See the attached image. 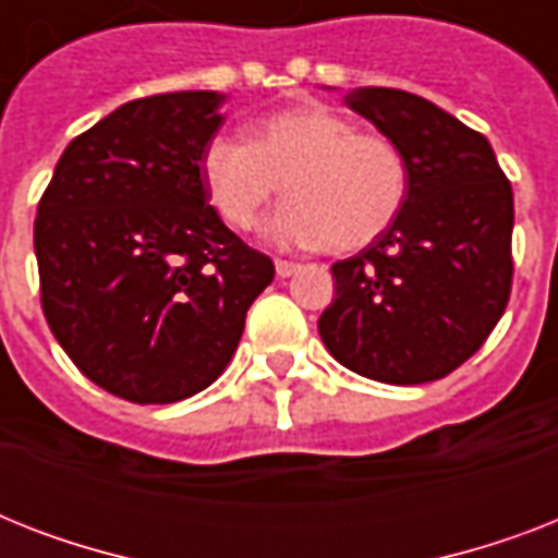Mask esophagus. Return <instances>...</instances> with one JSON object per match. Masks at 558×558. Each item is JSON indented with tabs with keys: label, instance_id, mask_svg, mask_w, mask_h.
<instances>
[{
	"label": "esophagus",
	"instance_id": "esophagus-1",
	"mask_svg": "<svg viewBox=\"0 0 558 558\" xmlns=\"http://www.w3.org/2000/svg\"><path fill=\"white\" fill-rule=\"evenodd\" d=\"M275 271H278V278H289V275H295L298 271V263L275 260Z\"/></svg>",
	"mask_w": 558,
	"mask_h": 558
}]
</instances>
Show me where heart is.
Instances as JSON below:
<instances>
[{
	"mask_svg": "<svg viewBox=\"0 0 558 558\" xmlns=\"http://www.w3.org/2000/svg\"><path fill=\"white\" fill-rule=\"evenodd\" d=\"M199 177L210 208L234 231H248L283 182L289 199L263 226V236L283 248L359 252L397 222L408 199V161L397 144L359 133L327 107L263 118L252 142L214 135Z\"/></svg>",
	"mask_w": 558,
	"mask_h": 558,
	"instance_id": "heart-1",
	"label": "heart"
}]
</instances>
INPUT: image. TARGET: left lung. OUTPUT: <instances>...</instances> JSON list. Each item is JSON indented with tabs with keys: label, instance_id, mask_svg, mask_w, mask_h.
I'll use <instances>...</instances> for the list:
<instances>
[{
	"label": "left lung",
	"instance_id": "left-lung-1",
	"mask_svg": "<svg viewBox=\"0 0 558 558\" xmlns=\"http://www.w3.org/2000/svg\"><path fill=\"white\" fill-rule=\"evenodd\" d=\"M348 107L397 144L408 199L367 248L332 263L324 344L367 379L423 385L475 356L512 287V187L484 135L402 89L362 86Z\"/></svg>",
	"mask_w": 558,
	"mask_h": 558
}]
</instances>
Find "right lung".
Returning <instances> with one entry per match:
<instances>
[{"label": "right lung", "instance_id": "1", "mask_svg": "<svg viewBox=\"0 0 558 558\" xmlns=\"http://www.w3.org/2000/svg\"><path fill=\"white\" fill-rule=\"evenodd\" d=\"M222 100H130L65 147L39 199L48 327L86 379L138 405L208 388L275 278V263L226 228L202 187Z\"/></svg>", "mask_w": 558, "mask_h": 558}]
</instances>
